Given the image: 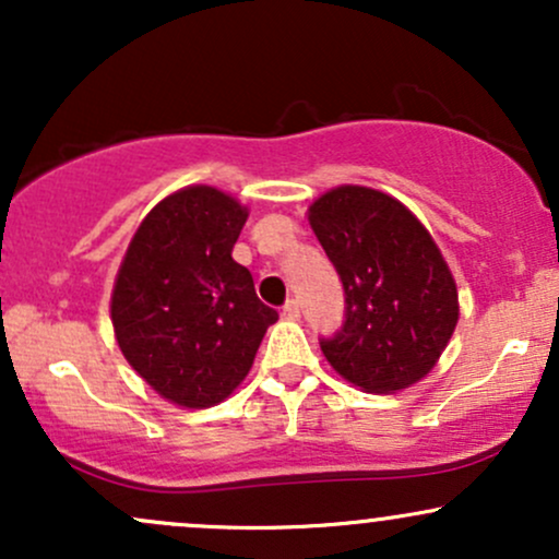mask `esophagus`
<instances>
[{
  "label": "esophagus",
  "mask_w": 559,
  "mask_h": 559,
  "mask_svg": "<svg viewBox=\"0 0 559 559\" xmlns=\"http://www.w3.org/2000/svg\"><path fill=\"white\" fill-rule=\"evenodd\" d=\"M281 316H284L286 320H299V301L288 299L284 305V310H281Z\"/></svg>",
  "instance_id": "esophagus-1"
}]
</instances>
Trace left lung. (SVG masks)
I'll use <instances>...</instances> for the list:
<instances>
[{
	"label": "left lung",
	"instance_id": "1",
	"mask_svg": "<svg viewBox=\"0 0 559 559\" xmlns=\"http://www.w3.org/2000/svg\"><path fill=\"white\" fill-rule=\"evenodd\" d=\"M344 286V325L320 338L338 376L396 394L431 373L460 318L457 284L426 226L400 199L338 186L307 213Z\"/></svg>",
	"mask_w": 559,
	"mask_h": 559
}]
</instances>
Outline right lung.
Here are the masks:
<instances>
[{
    "label": "right lung",
    "mask_w": 559,
    "mask_h": 559,
    "mask_svg": "<svg viewBox=\"0 0 559 559\" xmlns=\"http://www.w3.org/2000/svg\"><path fill=\"white\" fill-rule=\"evenodd\" d=\"M247 207L213 186H186L150 210L126 249L110 316L120 352L163 400L213 407L247 378L278 320L230 252Z\"/></svg>",
    "instance_id": "add662e5"
}]
</instances>
